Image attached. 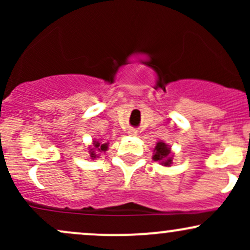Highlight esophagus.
Wrapping results in <instances>:
<instances>
[{
    "instance_id": "34e87169",
    "label": "esophagus",
    "mask_w": 250,
    "mask_h": 250,
    "mask_svg": "<svg viewBox=\"0 0 250 250\" xmlns=\"http://www.w3.org/2000/svg\"><path fill=\"white\" fill-rule=\"evenodd\" d=\"M128 134H129V135H136L137 131L135 130V129H130V130L128 131Z\"/></svg>"
}]
</instances>
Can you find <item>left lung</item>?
I'll return each instance as SVG.
<instances>
[{
    "label": "left lung",
    "mask_w": 250,
    "mask_h": 250,
    "mask_svg": "<svg viewBox=\"0 0 250 250\" xmlns=\"http://www.w3.org/2000/svg\"><path fill=\"white\" fill-rule=\"evenodd\" d=\"M155 154L153 156L154 161H159L161 162L162 165L165 166H169L171 165V157H170V149H169L167 146H166V143L163 142H159L156 145V147L154 149Z\"/></svg>",
    "instance_id": "left-lung-1"
}]
</instances>
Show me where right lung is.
Masks as SVG:
<instances>
[{"label": "right lung", "instance_id": "obj_1", "mask_svg": "<svg viewBox=\"0 0 250 250\" xmlns=\"http://www.w3.org/2000/svg\"><path fill=\"white\" fill-rule=\"evenodd\" d=\"M108 145L107 143H100L99 141L94 142V148L90 149V157L95 159L97 153H101V151L107 150Z\"/></svg>", "mask_w": 250, "mask_h": 250}]
</instances>
